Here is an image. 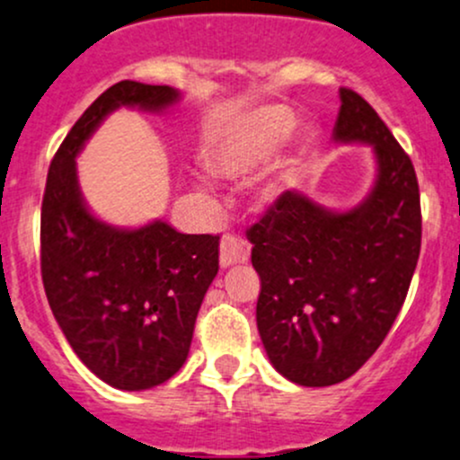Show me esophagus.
<instances>
[{
	"label": "esophagus",
	"instance_id": "esophagus-1",
	"mask_svg": "<svg viewBox=\"0 0 460 460\" xmlns=\"http://www.w3.org/2000/svg\"><path fill=\"white\" fill-rule=\"evenodd\" d=\"M250 259V243L241 236H224L221 241V268H230V265H241V263H248Z\"/></svg>",
	"mask_w": 460,
	"mask_h": 460
}]
</instances>
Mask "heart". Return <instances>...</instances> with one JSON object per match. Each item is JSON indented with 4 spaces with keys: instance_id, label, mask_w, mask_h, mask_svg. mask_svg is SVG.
Returning a JSON list of instances; mask_svg holds the SVG:
<instances>
[{
    "instance_id": "1",
    "label": "heart",
    "mask_w": 460,
    "mask_h": 460,
    "mask_svg": "<svg viewBox=\"0 0 460 460\" xmlns=\"http://www.w3.org/2000/svg\"><path fill=\"white\" fill-rule=\"evenodd\" d=\"M289 118L280 110H261L245 116L228 131L215 149L217 169L239 177L254 172L270 162L288 133Z\"/></svg>"
}]
</instances>
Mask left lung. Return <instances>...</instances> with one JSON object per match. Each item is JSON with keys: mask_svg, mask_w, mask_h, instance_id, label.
<instances>
[{"mask_svg": "<svg viewBox=\"0 0 460 460\" xmlns=\"http://www.w3.org/2000/svg\"><path fill=\"white\" fill-rule=\"evenodd\" d=\"M340 102L333 140L370 145L377 160L370 195L333 212L285 190L248 230L261 340L300 386H333L364 367L402 311L421 250L412 162L359 93L342 87Z\"/></svg>", "mask_w": 460, "mask_h": 460, "instance_id": "1", "label": "left lung"}]
</instances>
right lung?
<instances>
[{"label":"right lung","instance_id":"obj_1","mask_svg":"<svg viewBox=\"0 0 460 460\" xmlns=\"http://www.w3.org/2000/svg\"><path fill=\"white\" fill-rule=\"evenodd\" d=\"M177 101L169 85H111L54 153L43 192L48 303L81 362L120 390L160 386L186 362L201 300L219 271V236L181 234L162 219L133 230L96 219L78 189L76 155L118 107L162 111Z\"/></svg>","mask_w":460,"mask_h":460}]
</instances>
